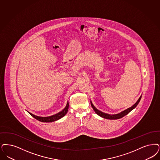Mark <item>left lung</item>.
<instances>
[{
    "mask_svg": "<svg viewBox=\"0 0 160 160\" xmlns=\"http://www.w3.org/2000/svg\"><path fill=\"white\" fill-rule=\"evenodd\" d=\"M141 98H142V96L139 98V99L138 100V101L135 103L132 107H131L128 108L127 109H126V110L122 111V112H120V113H119V114H115V115H110V114H105V113H104V112H102L99 111L98 109H96V108L94 107V105L92 104V103L91 101H90V103H91V106H92V108L93 109V110L95 111V112H96L98 115L104 118H106V119L117 120V119L121 118L122 117H123L124 116L127 115L132 110H133L134 108H136V107L138 105V103L140 102Z\"/></svg>",
    "mask_w": 160,
    "mask_h": 160,
    "instance_id": "obj_1",
    "label": "left lung"
}]
</instances>
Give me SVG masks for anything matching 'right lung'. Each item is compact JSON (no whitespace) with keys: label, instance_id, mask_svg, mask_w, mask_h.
Listing matches in <instances>:
<instances>
[{"label":"right lung","instance_id":"add662e5","mask_svg":"<svg viewBox=\"0 0 160 160\" xmlns=\"http://www.w3.org/2000/svg\"><path fill=\"white\" fill-rule=\"evenodd\" d=\"M68 107H69V104L68 102H67V106L65 107V108L61 112H58V114H56L55 115H52V116H49V117H38V116H36V115H33L32 113L29 112L28 113L33 117L34 118H36V120H38V121L42 122H52L57 121L58 120L61 118L62 117H63L64 115H65L68 111Z\"/></svg>","mask_w":160,"mask_h":160}]
</instances>
